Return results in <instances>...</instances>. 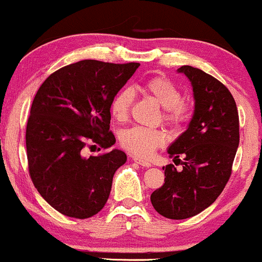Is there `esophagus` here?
Wrapping results in <instances>:
<instances>
[{
  "instance_id": "obj_1",
  "label": "esophagus",
  "mask_w": 262,
  "mask_h": 262,
  "mask_svg": "<svg viewBox=\"0 0 262 262\" xmlns=\"http://www.w3.org/2000/svg\"><path fill=\"white\" fill-rule=\"evenodd\" d=\"M132 160H134L135 163L140 164V165H142V166H146V168H149V166H151V163H150V161L145 160V159H141V158H139V156H132Z\"/></svg>"
}]
</instances>
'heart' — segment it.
Here are the masks:
<instances>
[{
	"instance_id": "obj_1",
	"label": "heart",
	"mask_w": 262,
	"mask_h": 262,
	"mask_svg": "<svg viewBox=\"0 0 262 262\" xmlns=\"http://www.w3.org/2000/svg\"><path fill=\"white\" fill-rule=\"evenodd\" d=\"M142 91L164 107L163 120L172 127L185 125L190 117V107L182 101V92L165 77H151L145 80ZM135 94L131 88H121L113 96L110 110L115 120L123 122L130 115ZM166 141V134L161 130L135 126L121 134V146L136 156L146 158Z\"/></svg>"
}]
</instances>
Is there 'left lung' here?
<instances>
[{"label": "left lung", "instance_id": "left-lung-1", "mask_svg": "<svg viewBox=\"0 0 262 262\" xmlns=\"http://www.w3.org/2000/svg\"><path fill=\"white\" fill-rule=\"evenodd\" d=\"M178 72L189 78L195 99L188 130L168 150L183 169L178 171L172 164L164 166V184L150 199L159 214L185 220L208 208L230 180L239 142V121L234 98L223 83L190 66L180 67Z\"/></svg>", "mask_w": 262, "mask_h": 262}]
</instances>
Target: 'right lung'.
<instances>
[{
	"label": "right lung",
	"mask_w": 262,
	"mask_h": 262,
	"mask_svg": "<svg viewBox=\"0 0 262 262\" xmlns=\"http://www.w3.org/2000/svg\"><path fill=\"white\" fill-rule=\"evenodd\" d=\"M139 67L80 60L50 74L35 94L26 125L29 174L40 195L61 214L84 220L106 204L126 154L85 152L116 142L110 104Z\"/></svg>",
	"instance_id": "add662e5"
}]
</instances>
